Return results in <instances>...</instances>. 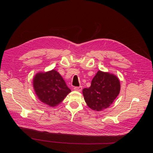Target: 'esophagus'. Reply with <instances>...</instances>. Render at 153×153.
<instances>
[{
    "label": "esophagus",
    "mask_w": 153,
    "mask_h": 153,
    "mask_svg": "<svg viewBox=\"0 0 153 153\" xmlns=\"http://www.w3.org/2000/svg\"><path fill=\"white\" fill-rule=\"evenodd\" d=\"M82 90V86H77V87H74V90L76 91H79V92H80Z\"/></svg>",
    "instance_id": "34e87169"
}]
</instances>
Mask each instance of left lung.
I'll return each mask as SVG.
<instances>
[{"instance_id":"1","label":"left lung","mask_w":153,"mask_h":153,"mask_svg":"<svg viewBox=\"0 0 153 153\" xmlns=\"http://www.w3.org/2000/svg\"><path fill=\"white\" fill-rule=\"evenodd\" d=\"M120 91L119 79L114 74L98 71L88 88H83L86 105L93 110L100 111L110 106Z\"/></svg>"}]
</instances>
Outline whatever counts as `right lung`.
<instances>
[{
    "label": "right lung",
    "instance_id": "add662e5",
    "mask_svg": "<svg viewBox=\"0 0 153 153\" xmlns=\"http://www.w3.org/2000/svg\"><path fill=\"white\" fill-rule=\"evenodd\" d=\"M33 85L38 99L43 103L54 107L71 91L56 70L39 72L34 77Z\"/></svg>",
    "mask_w": 153,
    "mask_h": 153
}]
</instances>
